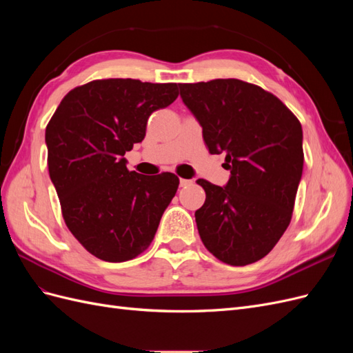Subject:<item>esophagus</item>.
I'll use <instances>...</instances> for the list:
<instances>
[{
  "label": "esophagus",
  "instance_id": "esophagus-1",
  "mask_svg": "<svg viewBox=\"0 0 353 353\" xmlns=\"http://www.w3.org/2000/svg\"><path fill=\"white\" fill-rule=\"evenodd\" d=\"M191 184H193V181H190V179H183V178H181L179 179V187H188V185H191Z\"/></svg>",
  "mask_w": 353,
  "mask_h": 353
}]
</instances>
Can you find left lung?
I'll use <instances>...</instances> for the list:
<instances>
[{"label":"left lung","instance_id":"left-lung-1","mask_svg":"<svg viewBox=\"0 0 353 353\" xmlns=\"http://www.w3.org/2000/svg\"><path fill=\"white\" fill-rule=\"evenodd\" d=\"M178 87L209 152L225 153L231 172L223 187L197 179L206 191L196 210L200 239L228 265L259 261L292 219L303 170L302 125L275 95L240 79Z\"/></svg>","mask_w":353,"mask_h":353}]
</instances>
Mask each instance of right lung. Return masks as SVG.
Segmentation results:
<instances>
[{"instance_id":"obj_1","label":"right lung","mask_w":353,"mask_h":353,"mask_svg":"<svg viewBox=\"0 0 353 353\" xmlns=\"http://www.w3.org/2000/svg\"><path fill=\"white\" fill-rule=\"evenodd\" d=\"M178 97L176 83L92 81L61 100L46 130L48 172L70 232L95 258L143 253L179 179L128 170L126 152L145 137L148 116Z\"/></svg>"}]
</instances>
